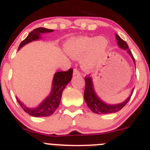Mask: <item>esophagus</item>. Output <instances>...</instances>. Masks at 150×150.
<instances>
[{
	"instance_id": "obj_1",
	"label": "esophagus",
	"mask_w": 150,
	"mask_h": 150,
	"mask_svg": "<svg viewBox=\"0 0 150 150\" xmlns=\"http://www.w3.org/2000/svg\"><path fill=\"white\" fill-rule=\"evenodd\" d=\"M74 76H80V73L79 71H77L76 69H74V72H73Z\"/></svg>"
}]
</instances>
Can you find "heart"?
I'll return each mask as SVG.
<instances>
[{"instance_id": "obj_1", "label": "heart", "mask_w": 150, "mask_h": 150, "mask_svg": "<svg viewBox=\"0 0 150 150\" xmlns=\"http://www.w3.org/2000/svg\"><path fill=\"white\" fill-rule=\"evenodd\" d=\"M109 48L105 37L79 36L70 38L64 43V50L72 59L79 60L86 71L91 72L103 62Z\"/></svg>"}]
</instances>
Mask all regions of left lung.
<instances>
[{
    "mask_svg": "<svg viewBox=\"0 0 150 150\" xmlns=\"http://www.w3.org/2000/svg\"><path fill=\"white\" fill-rule=\"evenodd\" d=\"M115 37H116L117 43L118 47L123 49V50H126V53L129 55L132 59L133 60L134 63L135 64V61H134V59L132 56V53L129 49V46L127 43L125 41H123L117 34H115ZM85 81H86V88H85L84 93L85 101H86L88 108L91 110L92 112L94 113L98 114V115L115 113V112L120 111L129 101L130 98L132 95L133 91H134V88H133L132 90L131 94L123 102L117 104H109L103 101L97 95L95 90H94V86L92 77H86L85 78Z\"/></svg>",
    "mask_w": 150,
    "mask_h": 150,
    "instance_id": "1",
    "label": "left lung"
}]
</instances>
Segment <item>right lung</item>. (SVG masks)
<instances>
[{
  "label": "right lung",
  "instance_id": "obj_1",
  "mask_svg": "<svg viewBox=\"0 0 150 150\" xmlns=\"http://www.w3.org/2000/svg\"><path fill=\"white\" fill-rule=\"evenodd\" d=\"M53 30L38 27L29 33L27 38L21 42L18 47V50L27 44L33 41L38 40L42 38V34L53 32ZM73 76V69H69L68 71H59L55 73L52 81V88L49 95L38 106L30 108L24 105L19 99L16 97L17 101L21 108L31 116L33 117H47L53 115V112L58 108L61 102V97L62 91L66 86L71 82Z\"/></svg>",
  "mask_w": 150,
  "mask_h": 150
}]
</instances>
